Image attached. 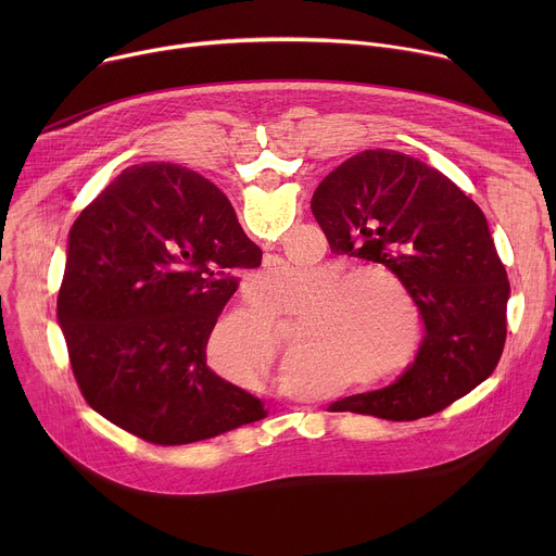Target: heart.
Returning <instances> with one entry per match:
<instances>
[{
  "label": "heart",
  "instance_id": "1",
  "mask_svg": "<svg viewBox=\"0 0 556 556\" xmlns=\"http://www.w3.org/2000/svg\"><path fill=\"white\" fill-rule=\"evenodd\" d=\"M376 278L384 286L405 292L403 281L389 268L365 264L341 270V264L324 268L321 277L290 266L266 270L257 283V296L266 301H283L300 294L305 285L313 288L301 295V319L292 332V348L296 358L309 367L324 369H367L399 341L395 328L384 314ZM211 352L219 361L232 363V371L240 374L253 367H268L275 358L277 334L273 316L266 309L242 307L235 309L211 332ZM403 374L399 365L371 371L363 378L367 384H380L384 378Z\"/></svg>",
  "mask_w": 556,
  "mask_h": 556
}]
</instances>
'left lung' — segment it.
I'll use <instances>...</instances> for the list:
<instances>
[{"label": "left lung", "mask_w": 556, "mask_h": 556, "mask_svg": "<svg viewBox=\"0 0 556 556\" xmlns=\"http://www.w3.org/2000/svg\"><path fill=\"white\" fill-rule=\"evenodd\" d=\"M312 213L332 253L387 266L425 321L416 363L399 380L348 395L330 412L418 420L493 374L510 283L482 208L457 185L407 153L367 149L316 187Z\"/></svg>", "instance_id": "8db88e82"}]
</instances>
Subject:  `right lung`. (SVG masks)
Listing matches in <instances>:
<instances>
[{
    "label": "right lung",
    "mask_w": 556,
    "mask_h": 556,
    "mask_svg": "<svg viewBox=\"0 0 556 556\" xmlns=\"http://www.w3.org/2000/svg\"><path fill=\"white\" fill-rule=\"evenodd\" d=\"M255 247L228 198L180 165L127 167L67 235L59 326L88 405L151 444H189L266 416L206 365V341Z\"/></svg>",
    "instance_id": "1"
}]
</instances>
